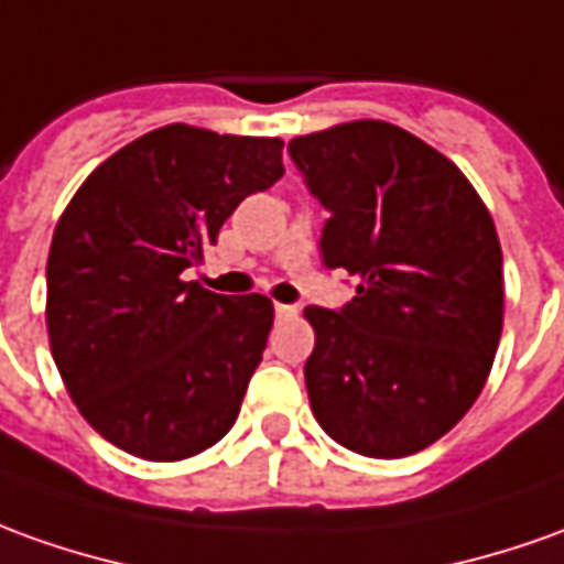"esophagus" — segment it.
<instances>
[{"label": "esophagus", "mask_w": 564, "mask_h": 564, "mask_svg": "<svg viewBox=\"0 0 564 564\" xmlns=\"http://www.w3.org/2000/svg\"><path fill=\"white\" fill-rule=\"evenodd\" d=\"M275 316H279V319H291V316H297V306L275 304Z\"/></svg>", "instance_id": "obj_1"}]
</instances>
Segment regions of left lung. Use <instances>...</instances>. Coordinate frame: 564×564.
<instances>
[{
	"label": "left lung",
	"mask_w": 564,
	"mask_h": 564,
	"mask_svg": "<svg viewBox=\"0 0 564 564\" xmlns=\"http://www.w3.org/2000/svg\"><path fill=\"white\" fill-rule=\"evenodd\" d=\"M332 212L322 263L356 275L340 313L306 306L310 408L365 457H408L482 393L503 332V254L464 171L405 128L356 119L289 143Z\"/></svg>",
	"instance_id": "left-lung-1"
}]
</instances>
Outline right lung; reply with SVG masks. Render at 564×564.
I'll return each mask as SVG.
<instances>
[{
    "label": "right lung",
    "instance_id": "add662e5",
    "mask_svg": "<svg viewBox=\"0 0 564 564\" xmlns=\"http://www.w3.org/2000/svg\"><path fill=\"white\" fill-rule=\"evenodd\" d=\"M279 138L156 128L100 162L57 220L45 325L79 414L116 448L184 460L239 417L273 328L263 294L186 282L236 205L282 177Z\"/></svg>",
    "mask_w": 564,
    "mask_h": 564
}]
</instances>
